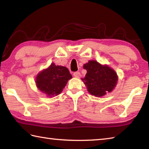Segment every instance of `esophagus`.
<instances>
[{
  "mask_svg": "<svg viewBox=\"0 0 149 149\" xmlns=\"http://www.w3.org/2000/svg\"><path fill=\"white\" fill-rule=\"evenodd\" d=\"M74 76L76 78H79L81 77V74L80 72H75L74 73Z\"/></svg>",
  "mask_w": 149,
  "mask_h": 149,
  "instance_id": "esophagus-1",
  "label": "esophagus"
}]
</instances>
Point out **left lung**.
Masks as SVG:
<instances>
[{"instance_id": "obj_1", "label": "left lung", "mask_w": 149, "mask_h": 149, "mask_svg": "<svg viewBox=\"0 0 149 149\" xmlns=\"http://www.w3.org/2000/svg\"><path fill=\"white\" fill-rule=\"evenodd\" d=\"M83 68L87 73L81 80L91 95L97 97H103L115 89L118 83V75L108 65L90 60L83 65Z\"/></svg>"}]
</instances>
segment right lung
Segmentation results:
<instances>
[{
	"label": "right lung",
	"mask_w": 149,
	"mask_h": 149,
	"mask_svg": "<svg viewBox=\"0 0 149 149\" xmlns=\"http://www.w3.org/2000/svg\"><path fill=\"white\" fill-rule=\"evenodd\" d=\"M72 78L67 68L52 63L48 68L37 74L35 83L38 89L47 97H54L61 93Z\"/></svg>",
	"instance_id": "1"
}]
</instances>
